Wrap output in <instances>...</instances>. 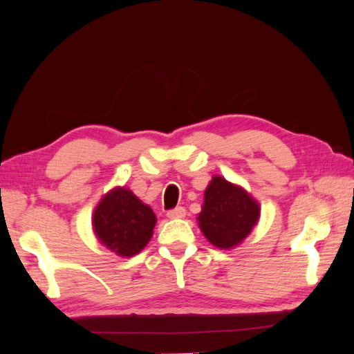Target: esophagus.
<instances>
[{
	"instance_id": "34e87169",
	"label": "esophagus",
	"mask_w": 354,
	"mask_h": 354,
	"mask_svg": "<svg viewBox=\"0 0 354 354\" xmlns=\"http://www.w3.org/2000/svg\"><path fill=\"white\" fill-rule=\"evenodd\" d=\"M185 216H186V209H185L183 207H177V208H174V209L168 211V214H167V217L171 218V220L185 218Z\"/></svg>"
}]
</instances>
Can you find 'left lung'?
Segmentation results:
<instances>
[{
	"instance_id": "8db88e82",
	"label": "left lung",
	"mask_w": 354,
	"mask_h": 354,
	"mask_svg": "<svg viewBox=\"0 0 354 354\" xmlns=\"http://www.w3.org/2000/svg\"><path fill=\"white\" fill-rule=\"evenodd\" d=\"M261 208L248 190L214 176L203 192L198 226L211 245L233 250L241 245L260 220Z\"/></svg>"
}]
</instances>
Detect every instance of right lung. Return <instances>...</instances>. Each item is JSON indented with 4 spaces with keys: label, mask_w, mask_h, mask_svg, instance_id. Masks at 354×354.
Listing matches in <instances>:
<instances>
[{
    "label": "right lung",
    "mask_w": 354,
    "mask_h": 354,
    "mask_svg": "<svg viewBox=\"0 0 354 354\" xmlns=\"http://www.w3.org/2000/svg\"><path fill=\"white\" fill-rule=\"evenodd\" d=\"M156 216L152 208L125 186L106 194L93 211L91 226L97 241L127 259L140 252L153 236Z\"/></svg>",
    "instance_id": "1"
}]
</instances>
